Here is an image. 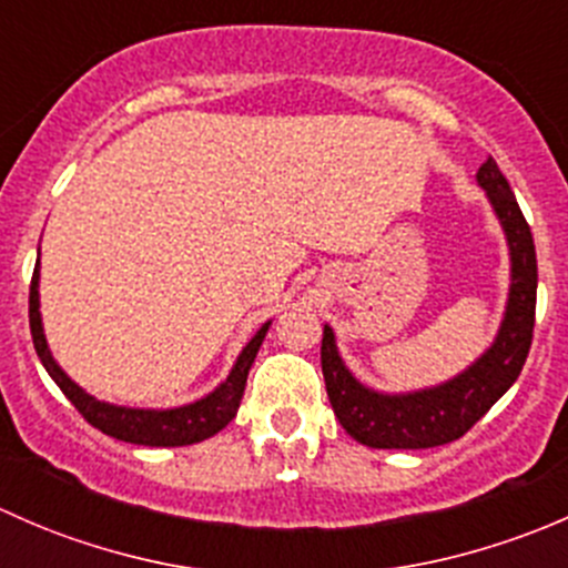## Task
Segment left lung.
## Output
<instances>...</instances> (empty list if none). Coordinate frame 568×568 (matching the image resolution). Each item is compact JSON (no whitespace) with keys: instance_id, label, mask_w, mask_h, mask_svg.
<instances>
[{"instance_id":"1","label":"left lung","mask_w":568,"mask_h":568,"mask_svg":"<svg viewBox=\"0 0 568 568\" xmlns=\"http://www.w3.org/2000/svg\"><path fill=\"white\" fill-rule=\"evenodd\" d=\"M478 183L489 194L511 247V294H508L506 318L495 346L456 376L454 382L409 395H382L359 385L335 348V335L324 326L321 337V371H324L326 395L335 417L348 437L368 448L420 450L448 445L464 437L486 412L495 406L508 387L517 382L532 343L536 324V247L532 233L506 175L495 159H486L478 170Z\"/></svg>"}]
</instances>
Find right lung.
I'll use <instances>...</instances> for the list:
<instances>
[{"label": "right lung", "instance_id": "add662e5", "mask_svg": "<svg viewBox=\"0 0 568 568\" xmlns=\"http://www.w3.org/2000/svg\"><path fill=\"white\" fill-rule=\"evenodd\" d=\"M30 329H32V343H36V352L40 363H43V368L49 371V376L57 382V387L65 393V398L77 406L79 415H82L90 426L109 434V437L123 439V443H131V445L178 448V445H194L214 437L216 432H222V428L236 417L239 404H242V395H244V385H247V374L252 363H255V354L257 348H261L263 337H266L268 324H263L261 329H257V335L252 337L247 346H244V352L239 354L236 365H233L231 376H227L214 393L194 400V404L189 406H178V409H164V412L109 406L104 400H95L93 395L84 393L82 387H77L65 374H62L60 365L51 359L49 346H45V337H43V326H40L38 266L30 283Z\"/></svg>", "mask_w": 568, "mask_h": 568}]
</instances>
